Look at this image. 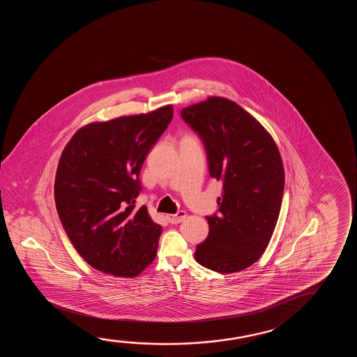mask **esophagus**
Returning a JSON list of instances; mask_svg holds the SVG:
<instances>
[{"label":"esophagus","instance_id":"esophagus-1","mask_svg":"<svg viewBox=\"0 0 357 357\" xmlns=\"http://www.w3.org/2000/svg\"><path fill=\"white\" fill-rule=\"evenodd\" d=\"M185 217L186 212H184V211H179V212L176 213V215H167V220H168V222L172 223V225H178V223H181V222L185 220Z\"/></svg>","mask_w":357,"mask_h":357}]
</instances>
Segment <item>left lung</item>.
<instances>
[{
    "instance_id": "obj_1",
    "label": "left lung",
    "mask_w": 357,
    "mask_h": 357,
    "mask_svg": "<svg viewBox=\"0 0 357 357\" xmlns=\"http://www.w3.org/2000/svg\"><path fill=\"white\" fill-rule=\"evenodd\" d=\"M204 142L212 178L223 183L220 213L206 217L210 231L196 246L197 264L218 273L248 268L264 254L278 220L284 167L261 123L225 98L181 109Z\"/></svg>"
}]
</instances>
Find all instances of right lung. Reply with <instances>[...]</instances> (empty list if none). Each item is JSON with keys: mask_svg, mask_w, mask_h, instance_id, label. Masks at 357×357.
Returning a JSON list of instances; mask_svg holds the SVG:
<instances>
[{"mask_svg": "<svg viewBox=\"0 0 357 357\" xmlns=\"http://www.w3.org/2000/svg\"><path fill=\"white\" fill-rule=\"evenodd\" d=\"M173 118L167 105L80 128L64 147L54 179L59 220L91 267L132 278L155 259L162 227L135 207L147 153Z\"/></svg>", "mask_w": 357, "mask_h": 357, "instance_id": "1", "label": "right lung"}]
</instances>
